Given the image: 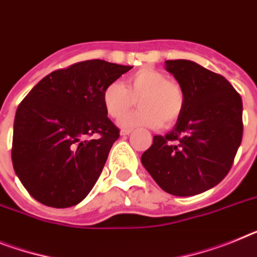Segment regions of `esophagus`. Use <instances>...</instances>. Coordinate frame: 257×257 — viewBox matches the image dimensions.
I'll use <instances>...</instances> for the list:
<instances>
[{"mask_svg": "<svg viewBox=\"0 0 257 257\" xmlns=\"http://www.w3.org/2000/svg\"><path fill=\"white\" fill-rule=\"evenodd\" d=\"M131 130H120V135L122 137H126V135H130Z\"/></svg>", "mask_w": 257, "mask_h": 257, "instance_id": "1", "label": "esophagus"}]
</instances>
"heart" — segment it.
<instances>
[{"label":"heart","instance_id":"obj_1","mask_svg":"<svg viewBox=\"0 0 257 257\" xmlns=\"http://www.w3.org/2000/svg\"><path fill=\"white\" fill-rule=\"evenodd\" d=\"M102 105L111 118L123 117L139 104V110L120 120L123 127L170 126L181 117L185 107V91L165 72L142 69L126 79V85L111 82L101 95Z\"/></svg>","mask_w":257,"mask_h":257}]
</instances>
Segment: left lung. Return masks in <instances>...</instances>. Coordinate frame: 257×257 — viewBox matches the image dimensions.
<instances>
[{
	"mask_svg": "<svg viewBox=\"0 0 257 257\" xmlns=\"http://www.w3.org/2000/svg\"><path fill=\"white\" fill-rule=\"evenodd\" d=\"M165 67L185 91L174 128L155 135L142 164L168 194L192 196L214 187L233 165L243 137L242 98L220 74L188 60Z\"/></svg>",
	"mask_w": 257,
	"mask_h": 257,
	"instance_id": "left-lung-1",
	"label": "left lung"
}]
</instances>
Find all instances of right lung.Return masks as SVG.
<instances>
[{"mask_svg":"<svg viewBox=\"0 0 257 257\" xmlns=\"http://www.w3.org/2000/svg\"><path fill=\"white\" fill-rule=\"evenodd\" d=\"M131 69L102 60L74 63L41 79L19 104L12 160L34 199L69 208L89 194L119 138L102 91Z\"/></svg>","mask_w":257,"mask_h":257,"instance_id":"add662e5","label":"right lung"}]
</instances>
